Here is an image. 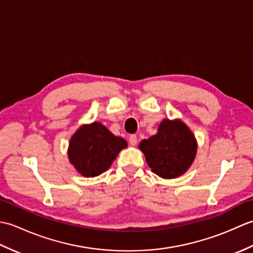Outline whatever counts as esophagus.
<instances>
[{
  "mask_svg": "<svg viewBox=\"0 0 253 253\" xmlns=\"http://www.w3.org/2000/svg\"><path fill=\"white\" fill-rule=\"evenodd\" d=\"M129 144L131 147H135L137 144V136L136 135H131L129 137Z\"/></svg>",
  "mask_w": 253,
  "mask_h": 253,
  "instance_id": "1",
  "label": "esophagus"
}]
</instances>
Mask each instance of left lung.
<instances>
[{
  "instance_id": "left-lung-1",
  "label": "left lung",
  "mask_w": 253,
  "mask_h": 253,
  "mask_svg": "<svg viewBox=\"0 0 253 253\" xmlns=\"http://www.w3.org/2000/svg\"><path fill=\"white\" fill-rule=\"evenodd\" d=\"M149 168L164 179L184 175L196 159L198 142L190 128L179 118H165L158 132L139 143Z\"/></svg>"
}]
</instances>
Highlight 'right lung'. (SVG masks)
<instances>
[{
    "label": "right lung",
    "instance_id": "obj_1",
    "mask_svg": "<svg viewBox=\"0 0 253 253\" xmlns=\"http://www.w3.org/2000/svg\"><path fill=\"white\" fill-rule=\"evenodd\" d=\"M127 141L117 137L99 122L84 124L69 140L67 155L71 164L84 177L99 176L110 169Z\"/></svg>",
    "mask_w": 253,
    "mask_h": 253
}]
</instances>
